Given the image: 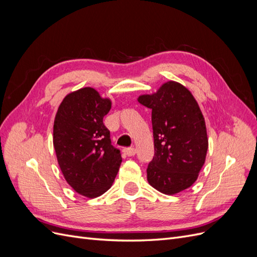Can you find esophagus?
Wrapping results in <instances>:
<instances>
[{"mask_svg": "<svg viewBox=\"0 0 257 257\" xmlns=\"http://www.w3.org/2000/svg\"><path fill=\"white\" fill-rule=\"evenodd\" d=\"M123 152H124V154L127 155V157H133V155L136 154V149H135L134 147H132V148H125V149L123 150Z\"/></svg>", "mask_w": 257, "mask_h": 257, "instance_id": "esophagus-1", "label": "esophagus"}]
</instances>
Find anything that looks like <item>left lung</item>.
Listing matches in <instances>:
<instances>
[{"label":"left lung","mask_w":257,"mask_h":257,"mask_svg":"<svg viewBox=\"0 0 257 257\" xmlns=\"http://www.w3.org/2000/svg\"><path fill=\"white\" fill-rule=\"evenodd\" d=\"M138 102L152 110L154 157L148 164V182L164 194L190 188L208 150L206 124L195 98L182 84L169 81Z\"/></svg>","instance_id":"left-lung-1"}]
</instances>
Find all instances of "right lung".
Wrapping results in <instances>:
<instances>
[{"label": "right lung", "instance_id": "right-lung-1", "mask_svg": "<svg viewBox=\"0 0 257 257\" xmlns=\"http://www.w3.org/2000/svg\"><path fill=\"white\" fill-rule=\"evenodd\" d=\"M110 107V100L97 91L83 88L65 96L54 119L53 146L60 168L67 183L89 198L110 189L122 162L103 123Z\"/></svg>", "mask_w": 257, "mask_h": 257}]
</instances>
